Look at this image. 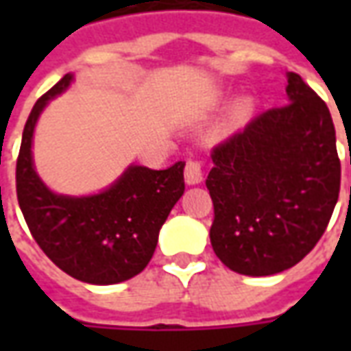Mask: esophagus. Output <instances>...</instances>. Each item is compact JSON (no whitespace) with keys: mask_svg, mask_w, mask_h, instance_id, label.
Here are the masks:
<instances>
[{"mask_svg":"<svg viewBox=\"0 0 351 351\" xmlns=\"http://www.w3.org/2000/svg\"><path fill=\"white\" fill-rule=\"evenodd\" d=\"M184 178H186V184H199L203 180V171H201V163L195 160H188L186 163V169H184Z\"/></svg>","mask_w":351,"mask_h":351,"instance_id":"1","label":"esophagus"}]
</instances>
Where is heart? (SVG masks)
I'll use <instances>...</instances> for the list:
<instances>
[{
  "mask_svg": "<svg viewBox=\"0 0 351 351\" xmlns=\"http://www.w3.org/2000/svg\"><path fill=\"white\" fill-rule=\"evenodd\" d=\"M250 108H252V103L248 99H243L237 103L235 107V118L241 122V120H244L246 116L250 114Z\"/></svg>",
  "mask_w": 351,
  "mask_h": 351,
  "instance_id": "heart-1",
  "label": "heart"
}]
</instances>
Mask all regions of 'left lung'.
<instances>
[{
    "label": "left lung",
    "instance_id": "left-lung-1",
    "mask_svg": "<svg viewBox=\"0 0 351 351\" xmlns=\"http://www.w3.org/2000/svg\"><path fill=\"white\" fill-rule=\"evenodd\" d=\"M286 93L287 105L265 110L214 148L206 178L214 254L246 276L299 263L322 239L339 201L331 112L297 73H287Z\"/></svg>",
    "mask_w": 351,
    "mask_h": 351
}]
</instances>
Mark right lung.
<instances>
[{"label":"right lung","mask_w":351,"mask_h":351,"mask_svg":"<svg viewBox=\"0 0 351 351\" xmlns=\"http://www.w3.org/2000/svg\"><path fill=\"white\" fill-rule=\"evenodd\" d=\"M71 82L67 73L29 112L16 160V197L35 243L52 263L80 282L108 286L133 278L152 259L161 226L182 197L186 163L176 161L163 171L130 165L93 195L49 190L34 167L35 123L49 101Z\"/></svg>","instance_id":"obj_1"}]
</instances>
